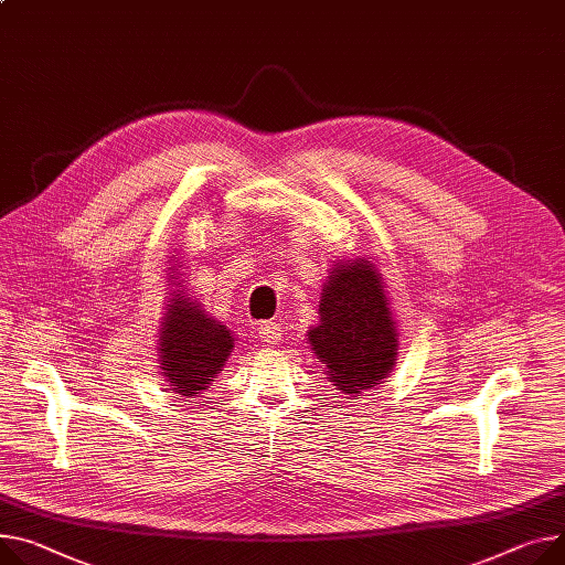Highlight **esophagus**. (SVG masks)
<instances>
[{"label": "esophagus", "mask_w": 565, "mask_h": 565, "mask_svg": "<svg viewBox=\"0 0 565 565\" xmlns=\"http://www.w3.org/2000/svg\"><path fill=\"white\" fill-rule=\"evenodd\" d=\"M282 334H285V330L276 321H265L263 326H259V339L267 343H280Z\"/></svg>", "instance_id": "obj_1"}]
</instances>
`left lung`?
<instances>
[{"label":"left lung","instance_id":"left-lung-1","mask_svg":"<svg viewBox=\"0 0 565 565\" xmlns=\"http://www.w3.org/2000/svg\"><path fill=\"white\" fill-rule=\"evenodd\" d=\"M330 382L343 394L375 388L392 373L398 328L388 310L382 276L369 259L337 263L321 291L319 326L308 332Z\"/></svg>","mask_w":565,"mask_h":565}]
</instances>
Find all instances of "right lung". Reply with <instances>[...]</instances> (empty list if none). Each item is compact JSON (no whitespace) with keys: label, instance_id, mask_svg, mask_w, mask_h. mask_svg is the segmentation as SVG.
I'll return each instance as SVG.
<instances>
[{"label":"right lung","instance_id":"obj_1","mask_svg":"<svg viewBox=\"0 0 565 565\" xmlns=\"http://www.w3.org/2000/svg\"><path fill=\"white\" fill-rule=\"evenodd\" d=\"M233 349L235 337L226 326L214 321L185 291H171L158 339V362L169 392L188 398L201 394L224 369Z\"/></svg>","mask_w":565,"mask_h":565}]
</instances>
